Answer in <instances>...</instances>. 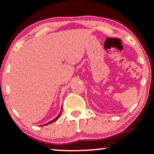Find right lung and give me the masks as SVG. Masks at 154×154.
Instances as JSON below:
<instances>
[{
    "label": "right lung",
    "mask_w": 154,
    "mask_h": 154,
    "mask_svg": "<svg viewBox=\"0 0 154 154\" xmlns=\"http://www.w3.org/2000/svg\"><path fill=\"white\" fill-rule=\"evenodd\" d=\"M61 111H62V107H61V111H60V113H59V115H58L57 116H56V117L54 119L51 120V122H48V123H46V124H45V125H41V126H43V125H44V126H45V125H48V124H51V123L54 122L56 121V120H57V119H58V118L59 117L60 115H61Z\"/></svg>",
    "instance_id": "add662e5"
}]
</instances>
